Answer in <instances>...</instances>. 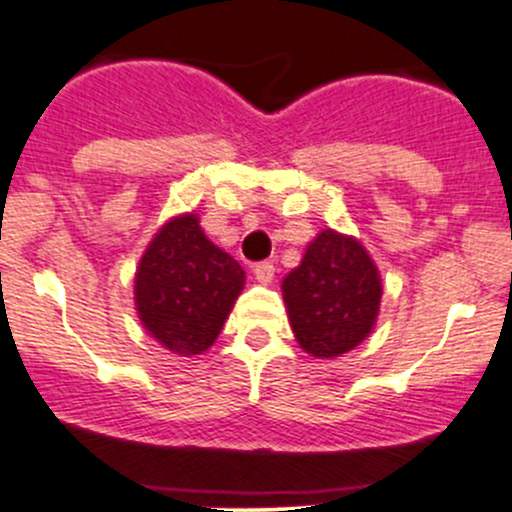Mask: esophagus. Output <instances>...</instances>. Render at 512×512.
<instances>
[{"instance_id": "1", "label": "esophagus", "mask_w": 512, "mask_h": 512, "mask_svg": "<svg viewBox=\"0 0 512 512\" xmlns=\"http://www.w3.org/2000/svg\"><path fill=\"white\" fill-rule=\"evenodd\" d=\"M272 277H275V265H272V262H257L255 280L260 282V285H270Z\"/></svg>"}]
</instances>
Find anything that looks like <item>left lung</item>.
Returning <instances> with one entry per match:
<instances>
[{"instance_id": "8db88e82", "label": "left lung", "mask_w": 512, "mask_h": 512, "mask_svg": "<svg viewBox=\"0 0 512 512\" xmlns=\"http://www.w3.org/2000/svg\"><path fill=\"white\" fill-rule=\"evenodd\" d=\"M282 294L299 347L334 359L359 347L374 329L381 277L356 237L322 230L282 280Z\"/></svg>"}]
</instances>
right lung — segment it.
Here are the masks:
<instances>
[{
    "instance_id": "add662e5",
    "label": "right lung",
    "mask_w": 512,
    "mask_h": 512,
    "mask_svg": "<svg viewBox=\"0 0 512 512\" xmlns=\"http://www.w3.org/2000/svg\"><path fill=\"white\" fill-rule=\"evenodd\" d=\"M136 312L146 332L178 356L213 347L245 270L205 237L195 213L168 220L143 252L136 270Z\"/></svg>"
}]
</instances>
